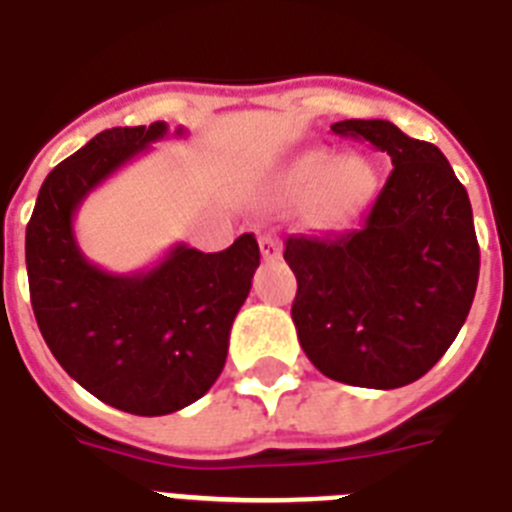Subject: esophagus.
<instances>
[{"mask_svg": "<svg viewBox=\"0 0 512 512\" xmlns=\"http://www.w3.org/2000/svg\"><path fill=\"white\" fill-rule=\"evenodd\" d=\"M260 252H263V260H278L281 257V242L273 234H263L260 236Z\"/></svg>", "mask_w": 512, "mask_h": 512, "instance_id": "1", "label": "esophagus"}]
</instances>
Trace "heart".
<instances>
[{
  "instance_id": "obj_1",
  "label": "heart",
  "mask_w": 512,
  "mask_h": 512,
  "mask_svg": "<svg viewBox=\"0 0 512 512\" xmlns=\"http://www.w3.org/2000/svg\"><path fill=\"white\" fill-rule=\"evenodd\" d=\"M294 199H310V215L321 226H339L368 202L373 191L371 165L357 155L336 157L328 149H307L286 173Z\"/></svg>"
}]
</instances>
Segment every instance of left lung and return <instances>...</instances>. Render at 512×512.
<instances>
[{"label": "left lung", "instance_id": "left-lung-1", "mask_svg": "<svg viewBox=\"0 0 512 512\" xmlns=\"http://www.w3.org/2000/svg\"><path fill=\"white\" fill-rule=\"evenodd\" d=\"M331 131L371 141L394 170L360 228L286 239L292 321L323 376L397 389L429 373L468 318L479 284L471 199L434 144L389 120H342Z\"/></svg>", "mask_w": 512, "mask_h": 512}]
</instances>
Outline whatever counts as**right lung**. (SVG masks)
I'll return each instance as SVG.
<instances>
[{"label": "right lung", "instance_id": "1", "mask_svg": "<svg viewBox=\"0 0 512 512\" xmlns=\"http://www.w3.org/2000/svg\"><path fill=\"white\" fill-rule=\"evenodd\" d=\"M165 136L162 120L97 134L44 178L26 228L28 286L44 342L86 392L134 415L176 413L215 384L260 265L255 234L207 255L176 244L155 268L128 276L83 257L73 234L83 199Z\"/></svg>", "mask_w": 512, "mask_h": 512}]
</instances>
